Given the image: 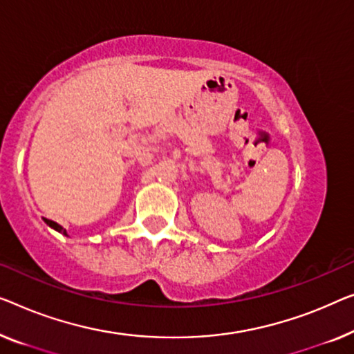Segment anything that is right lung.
I'll use <instances>...</instances> for the list:
<instances>
[{"mask_svg": "<svg viewBox=\"0 0 354 354\" xmlns=\"http://www.w3.org/2000/svg\"><path fill=\"white\" fill-rule=\"evenodd\" d=\"M44 221H46V224H47V225H50V227H52V229H55L57 232H60V234H63V235H66V230H65V229H63L60 224H57V223H54V221H50V219H44Z\"/></svg>", "mask_w": 354, "mask_h": 354, "instance_id": "obj_1", "label": "right lung"}]
</instances>
